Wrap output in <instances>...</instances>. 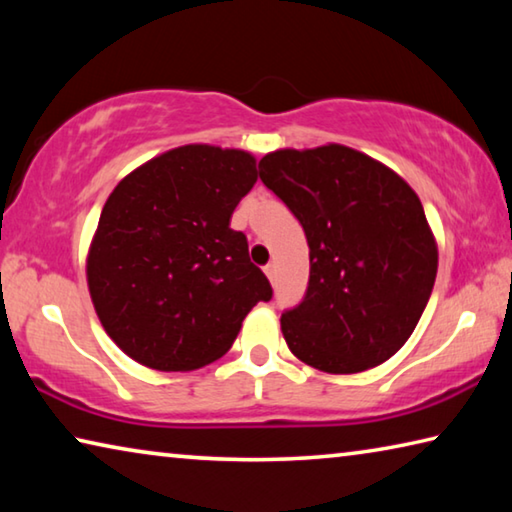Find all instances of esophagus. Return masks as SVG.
<instances>
[{"label": "esophagus", "mask_w": 512, "mask_h": 512, "mask_svg": "<svg viewBox=\"0 0 512 512\" xmlns=\"http://www.w3.org/2000/svg\"><path fill=\"white\" fill-rule=\"evenodd\" d=\"M264 273H266L268 280L275 282V264H266V266H264Z\"/></svg>", "instance_id": "1"}]
</instances>
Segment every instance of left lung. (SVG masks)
Segmentation results:
<instances>
[{"instance_id": "1", "label": "left lung", "mask_w": 512, "mask_h": 512, "mask_svg": "<svg viewBox=\"0 0 512 512\" xmlns=\"http://www.w3.org/2000/svg\"><path fill=\"white\" fill-rule=\"evenodd\" d=\"M259 178L309 244V287L282 314L289 350L329 375L379 366L409 341L438 273V244L402 176L343 144L277 149Z\"/></svg>"}]
</instances>
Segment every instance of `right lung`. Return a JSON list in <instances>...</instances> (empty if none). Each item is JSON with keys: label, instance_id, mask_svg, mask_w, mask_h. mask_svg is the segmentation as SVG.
<instances>
[{"label": "right lung", "instance_id": "1", "mask_svg": "<svg viewBox=\"0 0 512 512\" xmlns=\"http://www.w3.org/2000/svg\"><path fill=\"white\" fill-rule=\"evenodd\" d=\"M257 183L241 149L185 144L112 189L85 259L94 311L146 368L187 372L221 359L257 302L271 300L230 219Z\"/></svg>", "mask_w": 512, "mask_h": 512}]
</instances>
